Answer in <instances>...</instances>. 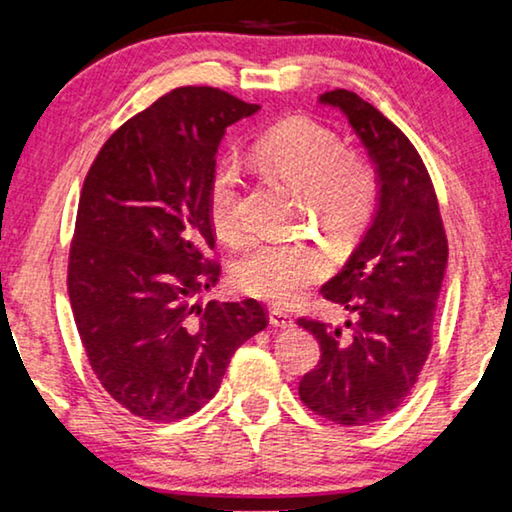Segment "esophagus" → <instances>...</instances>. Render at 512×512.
Wrapping results in <instances>:
<instances>
[{
    "mask_svg": "<svg viewBox=\"0 0 512 512\" xmlns=\"http://www.w3.org/2000/svg\"><path fill=\"white\" fill-rule=\"evenodd\" d=\"M269 322L273 327H280V329H287V327L294 325L292 315L285 313L283 308H273V311H269Z\"/></svg>",
    "mask_w": 512,
    "mask_h": 512,
    "instance_id": "34e87169",
    "label": "esophagus"
}]
</instances>
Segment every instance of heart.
<instances>
[{
    "label": "heart",
    "mask_w": 512,
    "mask_h": 512,
    "mask_svg": "<svg viewBox=\"0 0 512 512\" xmlns=\"http://www.w3.org/2000/svg\"><path fill=\"white\" fill-rule=\"evenodd\" d=\"M259 164L306 194L313 218L334 239H350L369 225L378 206V178L362 157L345 153L334 129L311 118H287L266 129L253 146ZM241 169L222 160L208 187V213L222 239L241 236ZM329 269L325 250L308 241L264 239L234 266V283L269 304H292Z\"/></svg>",
    "instance_id": "1"
}]
</instances>
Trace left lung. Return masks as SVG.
Returning a JSON list of instances; mask_svg holds the SVG:
<instances>
[{
	"mask_svg": "<svg viewBox=\"0 0 512 512\" xmlns=\"http://www.w3.org/2000/svg\"><path fill=\"white\" fill-rule=\"evenodd\" d=\"M348 118L378 178V206L348 262L322 297L355 315L343 327L299 320L320 343V362L299 397L334 424L362 427L397 410L431 350L448 239L424 164L401 129L350 90L320 95Z\"/></svg>",
	"mask_w": 512,
	"mask_h": 512,
	"instance_id": "8db88e82",
	"label": "left lung"
}]
</instances>
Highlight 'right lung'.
<instances>
[{"label":"right lung","instance_id":"obj_1","mask_svg":"<svg viewBox=\"0 0 512 512\" xmlns=\"http://www.w3.org/2000/svg\"><path fill=\"white\" fill-rule=\"evenodd\" d=\"M259 111L218 88H176L115 132L85 176L69 299L99 383L129 413L176 422L218 392L259 301H197L215 287L208 187L227 127Z\"/></svg>","mask_w":512,"mask_h":512}]
</instances>
